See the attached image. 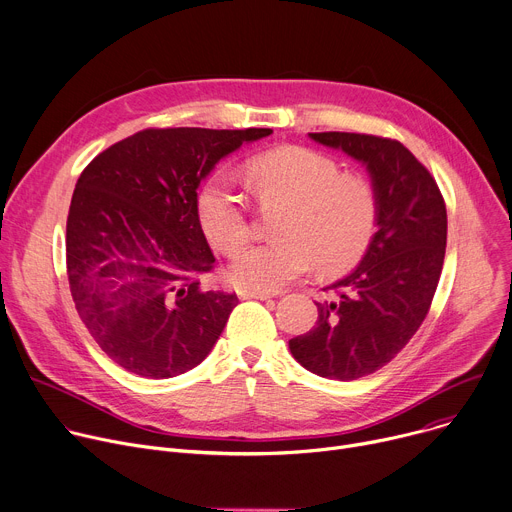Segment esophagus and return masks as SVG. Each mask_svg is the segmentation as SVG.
I'll return each instance as SVG.
<instances>
[{
    "label": "esophagus",
    "instance_id": "obj_1",
    "mask_svg": "<svg viewBox=\"0 0 512 512\" xmlns=\"http://www.w3.org/2000/svg\"><path fill=\"white\" fill-rule=\"evenodd\" d=\"M273 294H267V292H253V290H239V298H243V300H251V298H255V300H267V298H271Z\"/></svg>",
    "mask_w": 512,
    "mask_h": 512
}]
</instances>
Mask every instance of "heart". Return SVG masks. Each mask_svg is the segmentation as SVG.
Instances as JSON below:
<instances>
[{
	"label": "heart",
	"mask_w": 512,
	"mask_h": 512,
	"mask_svg": "<svg viewBox=\"0 0 512 512\" xmlns=\"http://www.w3.org/2000/svg\"><path fill=\"white\" fill-rule=\"evenodd\" d=\"M261 206H284L273 222L275 241L239 251L228 267L241 290L280 292L314 263L322 273L353 267L374 241L380 222L376 185L363 175L304 147H282L247 163ZM198 216L208 241L235 253L249 239L245 196L226 175H212L198 196Z\"/></svg>",
	"instance_id": "obj_1"
}]
</instances>
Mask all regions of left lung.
Returning <instances> with one entry per match:
<instances>
[{
	"label": "left lung",
	"mask_w": 512,
	"mask_h": 512,
	"mask_svg": "<svg viewBox=\"0 0 512 512\" xmlns=\"http://www.w3.org/2000/svg\"><path fill=\"white\" fill-rule=\"evenodd\" d=\"M361 161L380 198V222L359 265L324 288L318 320L290 339L294 359L329 380H357L390 363L421 327L443 269L447 210L429 169L402 143L357 132H310Z\"/></svg>",
	"instance_id": "left-lung-1"
}]
</instances>
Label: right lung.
<instances>
[{
    "label": "right lung",
    "mask_w": 512,
    "mask_h": 512,
    "mask_svg": "<svg viewBox=\"0 0 512 512\" xmlns=\"http://www.w3.org/2000/svg\"><path fill=\"white\" fill-rule=\"evenodd\" d=\"M271 128H147L112 145L77 179L67 216L75 308L102 351L130 374L175 378L202 363L237 306L206 290L214 255L198 185Z\"/></svg>",
    "instance_id": "add662e5"
}]
</instances>
